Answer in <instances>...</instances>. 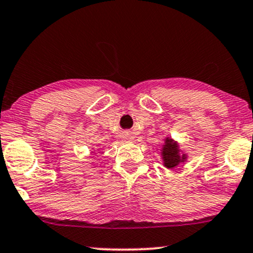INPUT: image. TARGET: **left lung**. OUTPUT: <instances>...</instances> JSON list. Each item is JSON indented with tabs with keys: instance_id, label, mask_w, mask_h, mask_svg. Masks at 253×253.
<instances>
[{
	"instance_id": "obj_1",
	"label": "left lung",
	"mask_w": 253,
	"mask_h": 253,
	"mask_svg": "<svg viewBox=\"0 0 253 253\" xmlns=\"http://www.w3.org/2000/svg\"><path fill=\"white\" fill-rule=\"evenodd\" d=\"M163 159L165 167H167V169H174L175 166H178L179 164L185 161L186 156L180 154L176 142L173 141L172 139L166 138L165 145H164L163 148Z\"/></svg>"
}]
</instances>
